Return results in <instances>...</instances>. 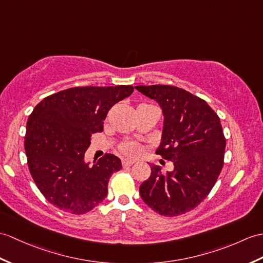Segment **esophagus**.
<instances>
[{
  "mask_svg": "<svg viewBox=\"0 0 263 263\" xmlns=\"http://www.w3.org/2000/svg\"><path fill=\"white\" fill-rule=\"evenodd\" d=\"M136 162L134 160H130V159H123L122 160V166H123L124 168H126V167H130V166H132V164Z\"/></svg>",
  "mask_w": 263,
  "mask_h": 263,
  "instance_id": "obj_1",
  "label": "esophagus"
}]
</instances>
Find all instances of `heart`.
I'll list each match as a JSON object with an SVG mask.
<instances>
[{"label":"heart","mask_w":263,"mask_h":263,"mask_svg":"<svg viewBox=\"0 0 263 263\" xmlns=\"http://www.w3.org/2000/svg\"><path fill=\"white\" fill-rule=\"evenodd\" d=\"M121 151L126 156L136 157L140 155V152H141V146H140L138 143H133V142L124 143L121 146Z\"/></svg>","instance_id":"1"}]
</instances>
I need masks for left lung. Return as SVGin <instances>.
Instances as JSON below:
<instances>
[{
	"mask_svg": "<svg viewBox=\"0 0 263 263\" xmlns=\"http://www.w3.org/2000/svg\"><path fill=\"white\" fill-rule=\"evenodd\" d=\"M162 109L163 126L156 150L172 161V172L151 167L140 196L163 216H178L194 210L214 187L223 168L225 138L217 114L204 100L170 85L136 86Z\"/></svg>",
	"mask_w": 263,
	"mask_h": 263,
	"instance_id": "obj_1",
	"label": "left lung"
}]
</instances>
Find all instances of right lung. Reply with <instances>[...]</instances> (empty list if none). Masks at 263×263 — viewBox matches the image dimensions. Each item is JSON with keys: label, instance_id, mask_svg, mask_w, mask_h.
Listing matches in <instances>:
<instances>
[{"label": "right lung", "instance_id": "right-lung-1", "mask_svg": "<svg viewBox=\"0 0 263 263\" xmlns=\"http://www.w3.org/2000/svg\"><path fill=\"white\" fill-rule=\"evenodd\" d=\"M133 93L131 85L72 87L46 97L27 122L24 149L30 174L49 203L85 214L104 200L109 177L122 169L107 154L93 166L85 161L91 134L102 132L114 104Z\"/></svg>", "mask_w": 263, "mask_h": 263}]
</instances>
